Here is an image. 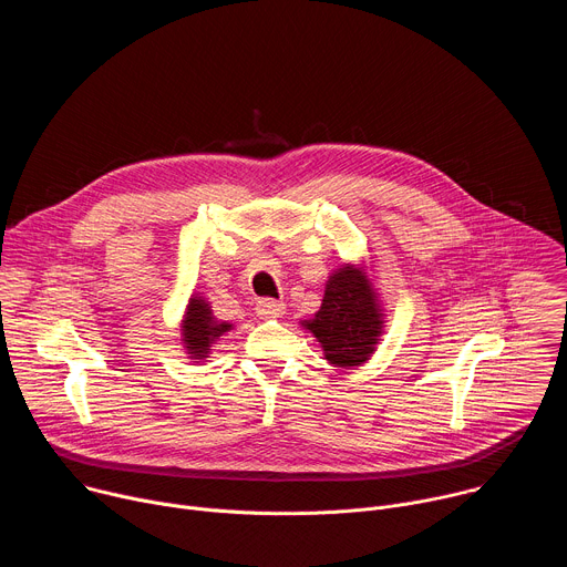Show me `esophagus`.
<instances>
[{"mask_svg":"<svg viewBox=\"0 0 567 567\" xmlns=\"http://www.w3.org/2000/svg\"><path fill=\"white\" fill-rule=\"evenodd\" d=\"M256 311H258V316H262V318H278V316L285 313V302H282V300L262 298V300H258Z\"/></svg>","mask_w":567,"mask_h":567,"instance_id":"obj_1","label":"esophagus"}]
</instances>
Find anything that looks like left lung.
<instances>
[{"label":"left lung","instance_id":"1","mask_svg":"<svg viewBox=\"0 0 567 567\" xmlns=\"http://www.w3.org/2000/svg\"><path fill=\"white\" fill-rule=\"evenodd\" d=\"M322 348V354L339 368L365 363L383 334V309L363 267L343 265L337 269L313 318L302 320Z\"/></svg>","mask_w":567,"mask_h":567}]
</instances>
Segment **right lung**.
<instances>
[{"mask_svg":"<svg viewBox=\"0 0 567 567\" xmlns=\"http://www.w3.org/2000/svg\"><path fill=\"white\" fill-rule=\"evenodd\" d=\"M230 322H221L213 316L210 305L202 296H193L188 300L184 320H182V341L190 359H206L210 354L213 343L228 332Z\"/></svg>","mask_w":567,"mask_h":567,"instance_id":"add662e5","label":"right lung"}]
</instances>
